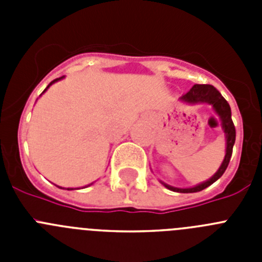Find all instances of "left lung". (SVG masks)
Here are the masks:
<instances>
[{"mask_svg": "<svg viewBox=\"0 0 262 262\" xmlns=\"http://www.w3.org/2000/svg\"><path fill=\"white\" fill-rule=\"evenodd\" d=\"M182 101L189 103H196V102H206L212 105V107L215 108L219 117L222 118V123H223V129L224 134H226V139H227V149H226V156H224L223 163H222L221 168L210 178L209 181L203 182L201 185H196L194 187H189V189H178V187H173L169 186V185L164 184V186L170 189L173 191H180V193H196V191H201L206 187H209L210 185L214 184L216 180L223 176V173L226 172L227 166L230 164L231 156H232V148L233 144H235V139H236V129L235 126H233L232 118H231V107L228 105L224 97L219 93V90L215 89L212 85H207L203 84L200 85L196 84L191 88L187 93H185L184 96L181 97Z\"/></svg>", "mask_w": 262, "mask_h": 262, "instance_id": "1", "label": "left lung"}]
</instances>
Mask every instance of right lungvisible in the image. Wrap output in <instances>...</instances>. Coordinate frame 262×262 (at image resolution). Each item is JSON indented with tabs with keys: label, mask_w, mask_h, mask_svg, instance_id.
<instances>
[{
	"label": "right lung",
	"mask_w": 262,
	"mask_h": 262,
	"mask_svg": "<svg viewBox=\"0 0 262 262\" xmlns=\"http://www.w3.org/2000/svg\"><path fill=\"white\" fill-rule=\"evenodd\" d=\"M61 78L62 77H59V78H55V80H53V81H51V82H50V85H52L53 84V82H55V81H57V80H61ZM50 85H48V86H50ZM47 86V88H48ZM68 190H73V189H68Z\"/></svg>",
	"instance_id": "add662e5"
}]
</instances>
